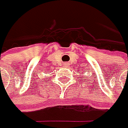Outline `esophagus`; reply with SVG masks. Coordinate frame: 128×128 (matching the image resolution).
<instances>
[{"mask_svg":"<svg viewBox=\"0 0 128 128\" xmlns=\"http://www.w3.org/2000/svg\"><path fill=\"white\" fill-rule=\"evenodd\" d=\"M65 65H67V63H65Z\"/></svg>","mask_w":128,"mask_h":128,"instance_id":"1","label":"esophagus"}]
</instances>
